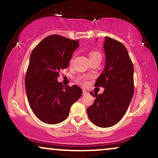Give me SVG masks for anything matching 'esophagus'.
I'll list each match as a JSON object with an SVG mask.
<instances>
[{"mask_svg": "<svg viewBox=\"0 0 158 158\" xmlns=\"http://www.w3.org/2000/svg\"><path fill=\"white\" fill-rule=\"evenodd\" d=\"M88 94V91H86V90H82V94H83V95H85V94Z\"/></svg>", "mask_w": 158, "mask_h": 158, "instance_id": "34e87169", "label": "esophagus"}]
</instances>
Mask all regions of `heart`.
Here are the masks:
<instances>
[{"instance_id": "obj_1", "label": "heart", "mask_w": 158, "mask_h": 158, "mask_svg": "<svg viewBox=\"0 0 158 158\" xmlns=\"http://www.w3.org/2000/svg\"><path fill=\"white\" fill-rule=\"evenodd\" d=\"M101 56L100 54L99 53V52H92L90 53V58L91 57H94V56ZM85 77H80L78 79V81H79V82L82 83V84H85Z\"/></svg>"}]
</instances>
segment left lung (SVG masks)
<instances>
[{"label": "left lung", "mask_w": 158, "mask_h": 158, "mask_svg": "<svg viewBox=\"0 0 158 158\" xmlns=\"http://www.w3.org/2000/svg\"><path fill=\"white\" fill-rule=\"evenodd\" d=\"M103 48L106 64L97 78L95 87H103L104 92L98 94L94 104L87 109L90 120L97 126H113L123 118L135 91L134 67L126 47L119 41L106 37Z\"/></svg>", "instance_id": "1"}]
</instances>
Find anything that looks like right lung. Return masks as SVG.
Instances as JSON below:
<instances>
[{
    "instance_id": "obj_1",
    "label": "right lung",
    "mask_w": 158,
    "mask_h": 158,
    "mask_svg": "<svg viewBox=\"0 0 158 158\" xmlns=\"http://www.w3.org/2000/svg\"><path fill=\"white\" fill-rule=\"evenodd\" d=\"M79 41L59 35H49L32 51L25 76L29 104L43 123L57 124L68 118L70 107L82 94L77 85L63 87L59 72L68 67Z\"/></svg>"
}]
</instances>
